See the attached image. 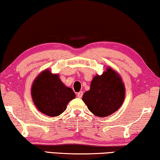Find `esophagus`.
Masks as SVG:
<instances>
[{"label": "esophagus", "mask_w": 160, "mask_h": 160, "mask_svg": "<svg viewBox=\"0 0 160 160\" xmlns=\"http://www.w3.org/2000/svg\"><path fill=\"white\" fill-rule=\"evenodd\" d=\"M82 95H83V92L82 91H80L79 93H78L77 96H78V98H82Z\"/></svg>", "instance_id": "esophagus-1"}]
</instances>
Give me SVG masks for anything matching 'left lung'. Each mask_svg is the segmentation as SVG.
I'll return each instance as SVG.
<instances>
[{"instance_id":"left-lung-1","label":"left lung","mask_w":160,"mask_h":160,"mask_svg":"<svg viewBox=\"0 0 160 160\" xmlns=\"http://www.w3.org/2000/svg\"><path fill=\"white\" fill-rule=\"evenodd\" d=\"M125 95L122 78L111 67H108L102 75L93 78L91 88L84 93L82 101L93 114L105 118L120 109Z\"/></svg>"}]
</instances>
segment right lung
I'll list each match as a JSON object with an SVG mask.
<instances>
[{
  "label": "right lung",
  "mask_w": 160,
  "mask_h": 160,
  "mask_svg": "<svg viewBox=\"0 0 160 160\" xmlns=\"http://www.w3.org/2000/svg\"><path fill=\"white\" fill-rule=\"evenodd\" d=\"M31 95L38 109L50 117L63 113L68 103L75 98V93L64 85L58 74H52L48 69L42 71L35 78Z\"/></svg>",
  "instance_id": "add662e5"
}]
</instances>
